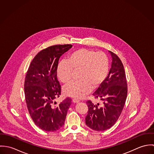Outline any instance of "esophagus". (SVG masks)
I'll return each instance as SVG.
<instances>
[{
  "label": "esophagus",
  "mask_w": 154,
  "mask_h": 154,
  "mask_svg": "<svg viewBox=\"0 0 154 154\" xmlns=\"http://www.w3.org/2000/svg\"><path fill=\"white\" fill-rule=\"evenodd\" d=\"M72 101L74 103H79V100H77L76 98H73L72 99Z\"/></svg>",
  "instance_id": "obj_1"
}]
</instances>
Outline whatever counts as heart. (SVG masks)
Wrapping results in <instances>:
<instances>
[{
	"instance_id": "heart-1",
	"label": "heart",
	"mask_w": 154,
	"mask_h": 154,
	"mask_svg": "<svg viewBox=\"0 0 154 154\" xmlns=\"http://www.w3.org/2000/svg\"><path fill=\"white\" fill-rule=\"evenodd\" d=\"M73 70H78L80 80L72 81L63 88L64 94L76 99H80L89 93L92 88L100 87L107 78L109 60L102 51L88 48H79L71 53L66 60L59 62L57 67V75L63 84L69 82Z\"/></svg>"
}]
</instances>
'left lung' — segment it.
<instances>
[{
	"mask_svg": "<svg viewBox=\"0 0 154 154\" xmlns=\"http://www.w3.org/2000/svg\"><path fill=\"white\" fill-rule=\"evenodd\" d=\"M112 64L104 82L93 94L102 104H94L91 100L86 103L88 107L85 123L92 130L104 131L111 128L117 122L124 108L128 84L123 65L120 58L109 51Z\"/></svg>",
	"mask_w": 154,
	"mask_h": 154,
	"instance_id": "8db88e82",
	"label": "left lung"
}]
</instances>
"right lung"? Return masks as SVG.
<instances>
[{"mask_svg": "<svg viewBox=\"0 0 154 154\" xmlns=\"http://www.w3.org/2000/svg\"><path fill=\"white\" fill-rule=\"evenodd\" d=\"M72 47L60 44L42 50L32 59L26 73L24 92L28 110L34 123L47 132L56 131L64 125L72 103L70 98L58 105L54 103L61 94L57 77L59 60Z\"/></svg>", "mask_w": 154, "mask_h": 154, "instance_id": "obj_1", "label": "right lung"}]
</instances>
